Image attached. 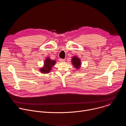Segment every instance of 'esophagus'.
Returning <instances> with one entry per match:
<instances>
[{
    "mask_svg": "<svg viewBox=\"0 0 126 126\" xmlns=\"http://www.w3.org/2000/svg\"><path fill=\"white\" fill-rule=\"evenodd\" d=\"M59 61L60 62H65V59H59Z\"/></svg>",
    "mask_w": 126,
    "mask_h": 126,
    "instance_id": "34e87169",
    "label": "esophagus"
}]
</instances>
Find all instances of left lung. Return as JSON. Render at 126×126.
<instances>
[{
	"mask_svg": "<svg viewBox=\"0 0 126 126\" xmlns=\"http://www.w3.org/2000/svg\"><path fill=\"white\" fill-rule=\"evenodd\" d=\"M72 64H73V65L75 67L76 69H80L81 63V60L79 58L77 57L76 56H74L73 57H72Z\"/></svg>",
	"mask_w": 126,
	"mask_h": 126,
	"instance_id": "1",
	"label": "left lung"
}]
</instances>
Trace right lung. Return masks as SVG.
I'll return each instance as SVG.
<instances>
[{
	"mask_svg": "<svg viewBox=\"0 0 126 126\" xmlns=\"http://www.w3.org/2000/svg\"><path fill=\"white\" fill-rule=\"evenodd\" d=\"M56 63L55 60H51L49 57H47L44 62L43 67L40 69V71L44 74H47L52 69V67L55 65Z\"/></svg>",
	"mask_w": 126,
	"mask_h": 126,
	"instance_id": "add662e5",
	"label": "right lung"
}]
</instances>
